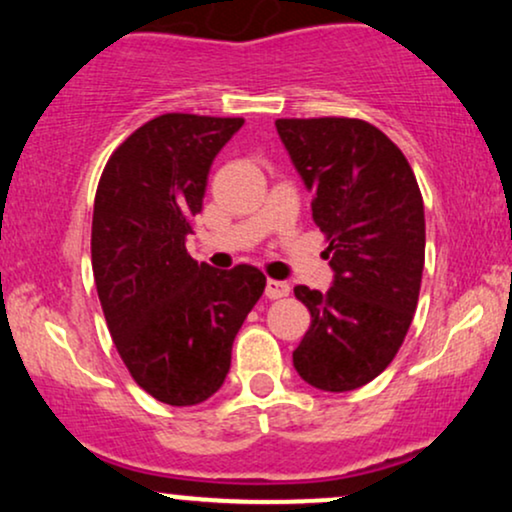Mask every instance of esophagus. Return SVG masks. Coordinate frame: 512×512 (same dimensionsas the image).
Instances as JSON below:
<instances>
[{"label": "esophagus", "mask_w": 512, "mask_h": 512, "mask_svg": "<svg viewBox=\"0 0 512 512\" xmlns=\"http://www.w3.org/2000/svg\"><path fill=\"white\" fill-rule=\"evenodd\" d=\"M290 294V285L282 280H268L266 282V297L268 299H282Z\"/></svg>", "instance_id": "obj_1"}]
</instances>
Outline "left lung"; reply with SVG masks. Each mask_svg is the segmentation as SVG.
Listing matches in <instances>:
<instances>
[{"label":"left lung","mask_w":512,"mask_h":512,"mask_svg":"<svg viewBox=\"0 0 512 512\" xmlns=\"http://www.w3.org/2000/svg\"><path fill=\"white\" fill-rule=\"evenodd\" d=\"M280 141L314 194L333 268L328 292L294 287L311 314L292 362L309 386L362 388L398 354L424 270V201L402 150L362 119H278Z\"/></svg>","instance_id":"left-lung-1"}]
</instances>
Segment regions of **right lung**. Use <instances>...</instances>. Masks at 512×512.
<instances>
[{
  "mask_svg": "<svg viewBox=\"0 0 512 512\" xmlns=\"http://www.w3.org/2000/svg\"><path fill=\"white\" fill-rule=\"evenodd\" d=\"M242 124L160 114L114 150L95 194L90 256L102 314L129 374L165 405L218 393L232 342L266 290L254 266L215 270L186 254L210 165Z\"/></svg>",
  "mask_w": 512,
  "mask_h": 512,
  "instance_id": "obj_1",
  "label": "right lung"
}]
</instances>
